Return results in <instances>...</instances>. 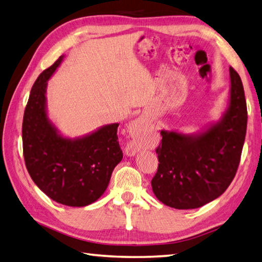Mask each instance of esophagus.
Masks as SVG:
<instances>
[{
    "label": "esophagus",
    "mask_w": 262,
    "mask_h": 262,
    "mask_svg": "<svg viewBox=\"0 0 262 262\" xmlns=\"http://www.w3.org/2000/svg\"><path fill=\"white\" fill-rule=\"evenodd\" d=\"M141 126H143L142 120H136V121H133L132 123H131V127H135V129L140 130ZM138 151H140V146H139L138 142L131 141V142L127 143V146L125 148V152L127 155H130V156H132V155H136Z\"/></svg>",
    "instance_id": "34e87169"
}]
</instances>
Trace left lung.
Here are the masks:
<instances>
[{"label": "left lung", "instance_id": "8db88e82", "mask_svg": "<svg viewBox=\"0 0 262 262\" xmlns=\"http://www.w3.org/2000/svg\"><path fill=\"white\" fill-rule=\"evenodd\" d=\"M229 79L228 106L217 122L191 135L161 131L159 164L151 186L164 205L194 209L217 199L232 183L241 159L248 111L241 78L233 68Z\"/></svg>", "mask_w": 262, "mask_h": 262}]
</instances>
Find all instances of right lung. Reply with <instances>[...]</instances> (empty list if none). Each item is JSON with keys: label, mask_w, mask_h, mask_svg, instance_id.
Returning a JSON list of instances; mask_svg holds the SVG:
<instances>
[{"label": "right lung", "mask_w": 262, "mask_h": 262, "mask_svg": "<svg viewBox=\"0 0 262 262\" xmlns=\"http://www.w3.org/2000/svg\"><path fill=\"white\" fill-rule=\"evenodd\" d=\"M63 55L42 71L31 88L23 122L26 167L35 184L58 204L84 207L99 199L123 158L117 126H100L78 138L63 137L47 115V81Z\"/></svg>", "instance_id": "add662e5"}]
</instances>
